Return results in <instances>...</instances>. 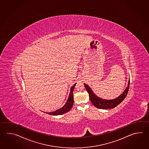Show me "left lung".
<instances>
[{
    "label": "left lung",
    "mask_w": 149,
    "mask_h": 149,
    "mask_svg": "<svg viewBox=\"0 0 149 149\" xmlns=\"http://www.w3.org/2000/svg\"><path fill=\"white\" fill-rule=\"evenodd\" d=\"M130 79L129 80L127 88L125 90L124 93L121 95L114 100H105L99 98L97 96H96L94 94V93L92 92L91 89L88 86L84 84V86L87 90V92L88 93L89 97L92 104L94 105L95 107L99 109H108L114 108L116 107H117L118 105L126 97L127 94L130 88Z\"/></svg>",
    "instance_id": "obj_1"
}]
</instances>
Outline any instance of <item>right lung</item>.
I'll use <instances>...</instances> for the list:
<instances>
[{"mask_svg":"<svg viewBox=\"0 0 149 149\" xmlns=\"http://www.w3.org/2000/svg\"><path fill=\"white\" fill-rule=\"evenodd\" d=\"M76 85V84H75L71 88L70 95L69 96V98L68 99L65 104L64 105L62 108L57 110L56 111L52 112H48V114H50V115H53V116H57V115L64 114V113L70 111L72 107V106H73V91L74 88V86Z\"/></svg>","mask_w":149,"mask_h":149,"instance_id":"obj_1","label":"right lung"}]
</instances>
